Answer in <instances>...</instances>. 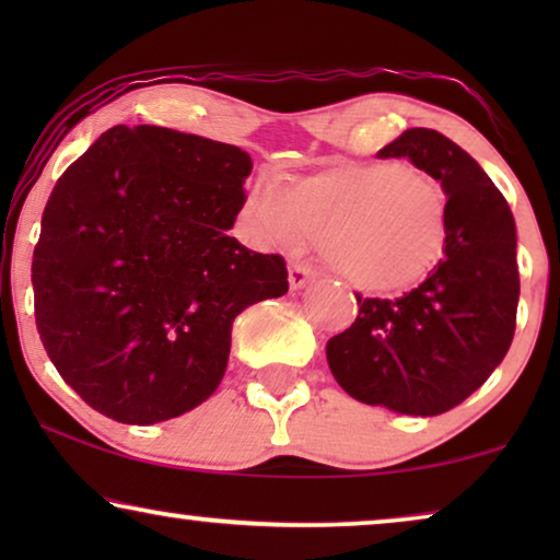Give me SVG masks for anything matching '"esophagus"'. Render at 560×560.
Returning <instances> with one entry per match:
<instances>
[{
    "label": "esophagus",
    "mask_w": 560,
    "mask_h": 560,
    "mask_svg": "<svg viewBox=\"0 0 560 560\" xmlns=\"http://www.w3.org/2000/svg\"><path fill=\"white\" fill-rule=\"evenodd\" d=\"M288 280H290V290H303L313 285V280H316V275H313L311 267L305 265H293L288 272Z\"/></svg>",
    "instance_id": "obj_1"
}]
</instances>
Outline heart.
<instances>
[{"mask_svg":"<svg viewBox=\"0 0 560 560\" xmlns=\"http://www.w3.org/2000/svg\"><path fill=\"white\" fill-rule=\"evenodd\" d=\"M244 219L270 247L318 242L324 262L366 293H397L425 278L448 236L443 188L408 163L331 167L285 194L259 183Z\"/></svg>","mask_w":560,"mask_h":560,"instance_id":"b5f03b06","label":"heart"}]
</instances>
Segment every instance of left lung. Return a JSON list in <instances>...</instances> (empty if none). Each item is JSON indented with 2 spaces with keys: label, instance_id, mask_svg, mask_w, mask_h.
<instances>
[{
  "label": "left lung",
  "instance_id": "obj_1",
  "mask_svg": "<svg viewBox=\"0 0 560 560\" xmlns=\"http://www.w3.org/2000/svg\"><path fill=\"white\" fill-rule=\"evenodd\" d=\"M377 158H408L441 183L448 236L441 262L395 301L357 295L359 316L326 343L347 395L402 416H441L485 385L515 336L517 229L469 152L435 129H405Z\"/></svg>",
  "mask_w": 560,
  "mask_h": 560
}]
</instances>
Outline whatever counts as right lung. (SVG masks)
I'll list each match as a JSON object with an SVG mask.
<instances>
[{"label": "right lung", "instance_id": "obj_1", "mask_svg": "<svg viewBox=\"0 0 560 560\" xmlns=\"http://www.w3.org/2000/svg\"><path fill=\"white\" fill-rule=\"evenodd\" d=\"M252 160L167 127H112L60 175L33 255L35 320L66 385L127 425L217 393L232 324L288 293L285 259L229 236Z\"/></svg>", "mask_w": 560, "mask_h": 560}]
</instances>
